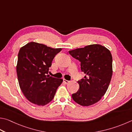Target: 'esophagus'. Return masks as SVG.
I'll return each mask as SVG.
<instances>
[{
	"label": "esophagus",
	"instance_id": "obj_1",
	"mask_svg": "<svg viewBox=\"0 0 132 132\" xmlns=\"http://www.w3.org/2000/svg\"><path fill=\"white\" fill-rule=\"evenodd\" d=\"M63 82L65 83L66 84H68L69 82H70V81L68 80H65V79H63Z\"/></svg>",
	"mask_w": 132,
	"mask_h": 132
}]
</instances>
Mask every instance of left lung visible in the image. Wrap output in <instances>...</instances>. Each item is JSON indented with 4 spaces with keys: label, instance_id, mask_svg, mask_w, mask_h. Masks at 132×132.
Masks as SVG:
<instances>
[{
    "label": "left lung",
    "instance_id": "1",
    "mask_svg": "<svg viewBox=\"0 0 132 132\" xmlns=\"http://www.w3.org/2000/svg\"><path fill=\"white\" fill-rule=\"evenodd\" d=\"M81 62V70L86 74L78 81L80 88L72 94L74 102L89 106L102 99L109 88L112 74V58L110 51L100 44H92L69 51Z\"/></svg>",
    "mask_w": 132,
    "mask_h": 132
}]
</instances>
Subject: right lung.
I'll use <instances>...</instances> for the list:
<instances>
[{"instance_id": "1", "label": "right lung", "mask_w": 132, "mask_h": 132, "mask_svg": "<svg viewBox=\"0 0 132 132\" xmlns=\"http://www.w3.org/2000/svg\"><path fill=\"white\" fill-rule=\"evenodd\" d=\"M62 48H52L35 42L21 47L16 65L19 85L29 101L45 106L54 99L63 80L47 75L52 61Z\"/></svg>"}]
</instances>
